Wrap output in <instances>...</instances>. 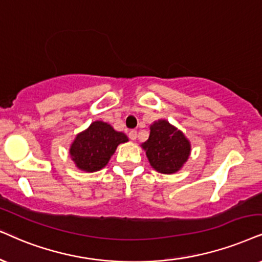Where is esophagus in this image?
<instances>
[{
	"instance_id": "1",
	"label": "esophagus",
	"mask_w": 262,
	"mask_h": 262,
	"mask_svg": "<svg viewBox=\"0 0 262 262\" xmlns=\"http://www.w3.org/2000/svg\"><path fill=\"white\" fill-rule=\"evenodd\" d=\"M128 135H129V139H130V140H137V137H138L137 130H130Z\"/></svg>"
}]
</instances>
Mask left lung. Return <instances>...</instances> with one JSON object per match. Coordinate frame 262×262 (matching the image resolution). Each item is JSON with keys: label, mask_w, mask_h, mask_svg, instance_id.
<instances>
[{"label": "left lung", "mask_w": 262, "mask_h": 262, "mask_svg": "<svg viewBox=\"0 0 262 262\" xmlns=\"http://www.w3.org/2000/svg\"><path fill=\"white\" fill-rule=\"evenodd\" d=\"M141 147L146 151L151 167L162 174L177 173L191 154V144L183 132L165 120L150 125V137Z\"/></svg>", "instance_id": "1"}]
</instances>
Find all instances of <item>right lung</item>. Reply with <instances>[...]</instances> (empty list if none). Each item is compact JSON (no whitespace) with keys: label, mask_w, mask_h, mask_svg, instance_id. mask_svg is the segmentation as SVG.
<instances>
[{"label":"right lung","mask_w":262,"mask_h":262,"mask_svg":"<svg viewBox=\"0 0 262 262\" xmlns=\"http://www.w3.org/2000/svg\"><path fill=\"white\" fill-rule=\"evenodd\" d=\"M127 141L124 133L116 132L106 122L95 121L76 135L70 146L71 160L78 169L98 171L108 163L118 145Z\"/></svg>","instance_id":"add662e5"}]
</instances>
